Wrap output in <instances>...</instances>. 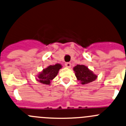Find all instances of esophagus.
I'll use <instances>...</instances> for the list:
<instances>
[{
  "mask_svg": "<svg viewBox=\"0 0 126 126\" xmlns=\"http://www.w3.org/2000/svg\"><path fill=\"white\" fill-rule=\"evenodd\" d=\"M65 66L68 68H70L71 66V63H66Z\"/></svg>",
  "mask_w": 126,
  "mask_h": 126,
  "instance_id": "obj_1",
  "label": "esophagus"
}]
</instances>
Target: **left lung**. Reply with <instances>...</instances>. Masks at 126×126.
Listing matches in <instances>:
<instances>
[{
    "mask_svg": "<svg viewBox=\"0 0 126 126\" xmlns=\"http://www.w3.org/2000/svg\"><path fill=\"white\" fill-rule=\"evenodd\" d=\"M73 71L75 73L77 79L82 85L94 81L98 77L93 73L92 71L89 69L87 66L83 64H77L73 68Z\"/></svg>",
    "mask_w": 126,
    "mask_h": 126,
    "instance_id": "8db88e82",
    "label": "left lung"
}]
</instances>
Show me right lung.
Instances as JSON below:
<instances>
[{
	"mask_svg": "<svg viewBox=\"0 0 126 126\" xmlns=\"http://www.w3.org/2000/svg\"><path fill=\"white\" fill-rule=\"evenodd\" d=\"M62 68V64L59 63H57L55 65L48 66L39 73L36 80L42 84L50 85L52 80L57 76L58 71Z\"/></svg>",
	"mask_w": 126,
	"mask_h": 126,
	"instance_id": "obj_1",
	"label": "right lung"
}]
</instances>
